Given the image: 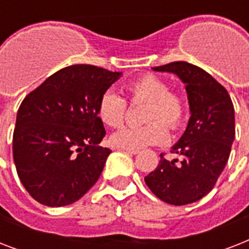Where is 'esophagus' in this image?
Wrapping results in <instances>:
<instances>
[{"label":"esophagus","instance_id":"obj_1","mask_svg":"<svg viewBox=\"0 0 249 249\" xmlns=\"http://www.w3.org/2000/svg\"><path fill=\"white\" fill-rule=\"evenodd\" d=\"M120 150H123V151L128 152V154H130V155H136V154H138L140 152V150H133V148H120Z\"/></svg>","mask_w":249,"mask_h":249}]
</instances>
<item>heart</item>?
<instances>
[{"label":"heart","instance_id":"b5f03b06","mask_svg":"<svg viewBox=\"0 0 249 249\" xmlns=\"http://www.w3.org/2000/svg\"><path fill=\"white\" fill-rule=\"evenodd\" d=\"M125 91L133 103L146 102L143 108L146 124L126 126L111 136V143L119 148H141L164 144L169 138L168 128L178 130L189 116V103L179 90L169 89L165 80L152 73H144L130 80ZM98 116L109 128H119L128 113V102L115 90L102 93L97 106Z\"/></svg>","mask_w":249,"mask_h":249}]
</instances>
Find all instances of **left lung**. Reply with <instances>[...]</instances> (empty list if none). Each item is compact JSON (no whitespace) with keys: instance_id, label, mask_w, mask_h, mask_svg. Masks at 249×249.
Returning <instances> with one entry per match:
<instances>
[{"instance_id":"1","label":"left lung","mask_w":249,"mask_h":249,"mask_svg":"<svg viewBox=\"0 0 249 249\" xmlns=\"http://www.w3.org/2000/svg\"><path fill=\"white\" fill-rule=\"evenodd\" d=\"M154 70L176 73L183 81L191 117L172 150L182 159L169 161L161 154L159 165L144 182L168 204H190L214 187L228 163L235 138L234 106L228 90L197 66L172 62Z\"/></svg>"}]
</instances>
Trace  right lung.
Returning <instances> with one entry per match:
<instances>
[{
    "label": "right lung",
    "mask_w": 249,
    "mask_h": 249,
    "mask_svg": "<svg viewBox=\"0 0 249 249\" xmlns=\"http://www.w3.org/2000/svg\"><path fill=\"white\" fill-rule=\"evenodd\" d=\"M121 72L90 64L64 67L23 99L13 136L14 163L29 195L48 207L83 197L111 150L97 112L99 97Z\"/></svg>",
    "instance_id": "obj_1"
}]
</instances>
